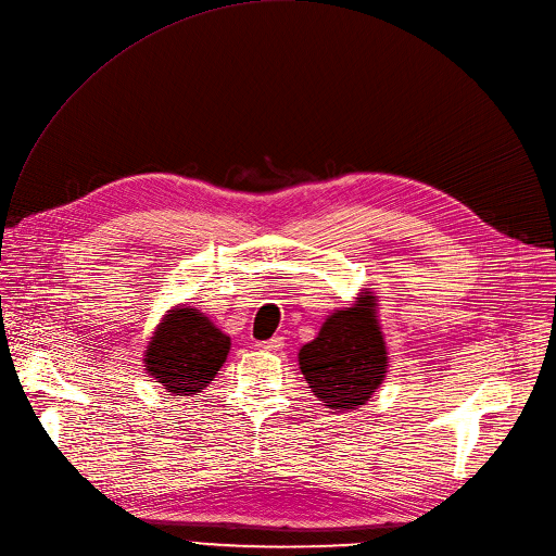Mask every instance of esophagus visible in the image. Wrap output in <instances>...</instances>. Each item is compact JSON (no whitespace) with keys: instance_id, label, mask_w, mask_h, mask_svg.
Instances as JSON below:
<instances>
[{"instance_id":"esophagus-1","label":"esophagus","mask_w":556,"mask_h":556,"mask_svg":"<svg viewBox=\"0 0 556 556\" xmlns=\"http://www.w3.org/2000/svg\"><path fill=\"white\" fill-rule=\"evenodd\" d=\"M256 346H258V349H262V351H279V349L283 346V338L275 336L273 340H266V342H258Z\"/></svg>"}]
</instances>
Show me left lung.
<instances>
[{"instance_id": "8db88e82", "label": "left lung", "mask_w": 556, "mask_h": 556, "mask_svg": "<svg viewBox=\"0 0 556 556\" xmlns=\"http://www.w3.org/2000/svg\"><path fill=\"white\" fill-rule=\"evenodd\" d=\"M300 368L319 402L332 412H355L384 382L389 353L378 300L364 288L355 304L332 311L317 338L300 349Z\"/></svg>"}]
</instances>
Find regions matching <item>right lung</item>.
Here are the masks:
<instances>
[{"label":"right lung","mask_w":556,"mask_h":556,"mask_svg":"<svg viewBox=\"0 0 556 556\" xmlns=\"http://www.w3.org/2000/svg\"><path fill=\"white\" fill-rule=\"evenodd\" d=\"M230 338L190 302L169 308L144 349L142 364L167 393L199 395L224 366Z\"/></svg>","instance_id":"right-lung-1"}]
</instances>
